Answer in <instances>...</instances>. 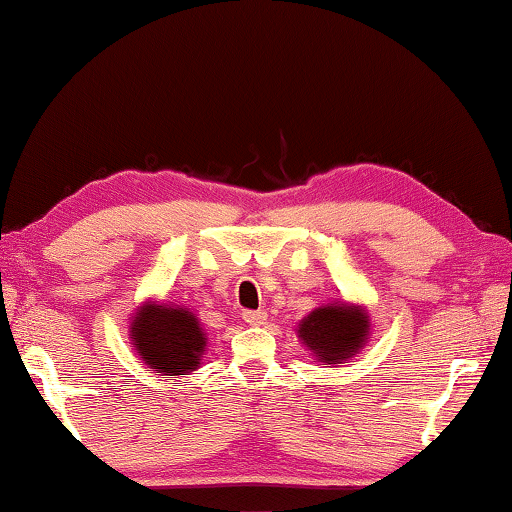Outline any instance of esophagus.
I'll use <instances>...</instances> for the list:
<instances>
[{"mask_svg": "<svg viewBox=\"0 0 512 512\" xmlns=\"http://www.w3.org/2000/svg\"><path fill=\"white\" fill-rule=\"evenodd\" d=\"M242 319H245L249 326H261L267 321V312H263V310H245V312H242Z\"/></svg>", "mask_w": 512, "mask_h": 512, "instance_id": "34e87169", "label": "esophagus"}]
</instances>
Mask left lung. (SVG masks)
I'll return each instance as SVG.
<instances>
[{
    "instance_id": "1",
    "label": "left lung",
    "mask_w": 512,
    "mask_h": 512,
    "mask_svg": "<svg viewBox=\"0 0 512 512\" xmlns=\"http://www.w3.org/2000/svg\"><path fill=\"white\" fill-rule=\"evenodd\" d=\"M369 335V319L360 308L321 306L299 324V337L321 362L339 364L357 353Z\"/></svg>"
}]
</instances>
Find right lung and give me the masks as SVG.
I'll return each instance as SVG.
<instances>
[{
  "label": "right lung",
  "mask_w": 512,
  "mask_h": 512,
  "mask_svg": "<svg viewBox=\"0 0 512 512\" xmlns=\"http://www.w3.org/2000/svg\"><path fill=\"white\" fill-rule=\"evenodd\" d=\"M132 342L150 369L164 375H186L200 364L206 337L188 310L152 303L134 317Z\"/></svg>",
  "instance_id": "obj_1"
}]
</instances>
